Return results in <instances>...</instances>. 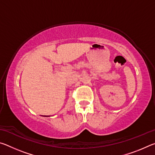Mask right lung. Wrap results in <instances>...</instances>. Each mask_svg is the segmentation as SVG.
<instances>
[{
    "label": "right lung",
    "mask_w": 155,
    "mask_h": 155,
    "mask_svg": "<svg viewBox=\"0 0 155 155\" xmlns=\"http://www.w3.org/2000/svg\"><path fill=\"white\" fill-rule=\"evenodd\" d=\"M44 117H49V115H44Z\"/></svg>",
    "instance_id": "obj_1"
}]
</instances>
